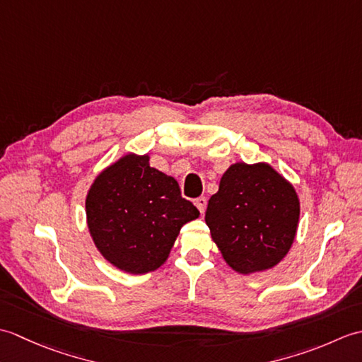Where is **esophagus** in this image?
I'll return each instance as SVG.
<instances>
[{"mask_svg":"<svg viewBox=\"0 0 362 362\" xmlns=\"http://www.w3.org/2000/svg\"><path fill=\"white\" fill-rule=\"evenodd\" d=\"M194 204H196V206H197V210L201 211V213H204L205 209H206V197H205V196L197 197L196 201H194Z\"/></svg>","mask_w":362,"mask_h":362,"instance_id":"1","label":"esophagus"}]
</instances>
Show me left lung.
I'll list each match as a JSON object with an SVG mask.
<instances>
[{
    "label": "left lung",
    "instance_id": "8db88e82",
    "mask_svg": "<svg viewBox=\"0 0 362 362\" xmlns=\"http://www.w3.org/2000/svg\"><path fill=\"white\" fill-rule=\"evenodd\" d=\"M300 204L294 187L266 163L230 166L209 201L205 222L236 272L279 264L296 238Z\"/></svg>",
    "mask_w": 362,
    "mask_h": 362
}]
</instances>
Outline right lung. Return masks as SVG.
Wrapping results in <instances>:
<instances>
[{
	"instance_id": "add662e5",
	"label": "right lung",
	"mask_w": 362,
	"mask_h": 362,
	"mask_svg": "<svg viewBox=\"0 0 362 362\" xmlns=\"http://www.w3.org/2000/svg\"><path fill=\"white\" fill-rule=\"evenodd\" d=\"M87 222L98 250L129 274L165 263L180 228L199 210L180 194L174 177L149 166L148 156L127 153L96 177Z\"/></svg>"
}]
</instances>
